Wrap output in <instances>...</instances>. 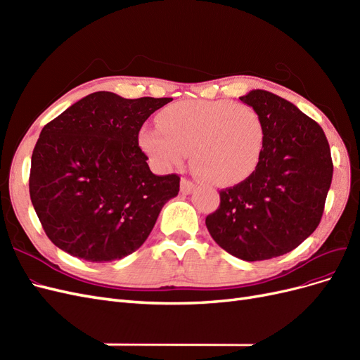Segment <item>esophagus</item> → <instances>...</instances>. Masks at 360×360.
Masks as SVG:
<instances>
[{
  "label": "esophagus",
  "mask_w": 360,
  "mask_h": 360,
  "mask_svg": "<svg viewBox=\"0 0 360 360\" xmlns=\"http://www.w3.org/2000/svg\"><path fill=\"white\" fill-rule=\"evenodd\" d=\"M195 188H197V184H195L193 181H191L188 179H181V181H180V192L183 195L192 193L195 191Z\"/></svg>",
  "instance_id": "esophagus-1"
}]
</instances>
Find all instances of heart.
Here are the masks:
<instances>
[{
  "mask_svg": "<svg viewBox=\"0 0 360 360\" xmlns=\"http://www.w3.org/2000/svg\"><path fill=\"white\" fill-rule=\"evenodd\" d=\"M144 126L139 146L159 168L180 165L191 150L192 168L216 186H234L257 171L266 129L252 106L230 101H180Z\"/></svg>",
  "mask_w": 360,
  "mask_h": 360,
  "instance_id": "heart-1",
  "label": "heart"
}]
</instances>
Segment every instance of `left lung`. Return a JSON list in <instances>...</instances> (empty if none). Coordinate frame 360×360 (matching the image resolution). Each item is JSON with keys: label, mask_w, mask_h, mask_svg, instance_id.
Segmentation results:
<instances>
[{"label": "left lung", "mask_w": 360, "mask_h": 360, "mask_svg": "<svg viewBox=\"0 0 360 360\" xmlns=\"http://www.w3.org/2000/svg\"><path fill=\"white\" fill-rule=\"evenodd\" d=\"M240 101L263 120V158L248 180L219 192V209L205 226L228 254L261 261L290 252L315 231L333 163L323 129L296 105L266 90Z\"/></svg>", "instance_id": "obj_1"}]
</instances>
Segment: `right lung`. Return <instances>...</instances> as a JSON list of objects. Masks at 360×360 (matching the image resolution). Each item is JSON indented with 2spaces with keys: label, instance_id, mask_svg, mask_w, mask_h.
Returning a JSON list of instances; mask_svg holds the SVG:
<instances>
[{
  "label": "right lung",
  "instance_id": "right-lung-1",
  "mask_svg": "<svg viewBox=\"0 0 360 360\" xmlns=\"http://www.w3.org/2000/svg\"><path fill=\"white\" fill-rule=\"evenodd\" d=\"M171 101L96 91L41 129L31 156L30 197L53 245L106 263L147 240L162 207L177 197L180 177L150 171L138 134Z\"/></svg>",
  "mask_w": 360,
  "mask_h": 360
}]
</instances>
